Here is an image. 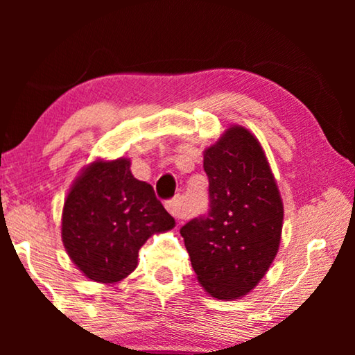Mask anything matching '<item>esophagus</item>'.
<instances>
[{"instance_id":"esophagus-1","label":"esophagus","mask_w":355,"mask_h":355,"mask_svg":"<svg viewBox=\"0 0 355 355\" xmlns=\"http://www.w3.org/2000/svg\"><path fill=\"white\" fill-rule=\"evenodd\" d=\"M166 209L175 219H182V200H180V197H175V199H172V200H167Z\"/></svg>"}]
</instances>
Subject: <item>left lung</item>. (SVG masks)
I'll return each instance as SVG.
<instances>
[{"instance_id":"obj_1","label":"left lung","mask_w":355,"mask_h":355,"mask_svg":"<svg viewBox=\"0 0 355 355\" xmlns=\"http://www.w3.org/2000/svg\"><path fill=\"white\" fill-rule=\"evenodd\" d=\"M209 209L180 228L197 280L213 297L248 294L277 255L284 203L257 137L230 127L203 153Z\"/></svg>"}]
</instances>
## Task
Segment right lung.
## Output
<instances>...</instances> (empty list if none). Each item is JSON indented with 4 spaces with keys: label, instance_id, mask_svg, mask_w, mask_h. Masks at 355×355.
I'll use <instances>...</instances> for the list:
<instances>
[{
    "label": "right lung",
    "instance_id": "1",
    "mask_svg": "<svg viewBox=\"0 0 355 355\" xmlns=\"http://www.w3.org/2000/svg\"><path fill=\"white\" fill-rule=\"evenodd\" d=\"M173 225L152 186L133 177L128 159H98L65 199L62 243L86 277L116 284L135 271L144 243Z\"/></svg>",
    "mask_w": 355,
    "mask_h": 355
}]
</instances>
